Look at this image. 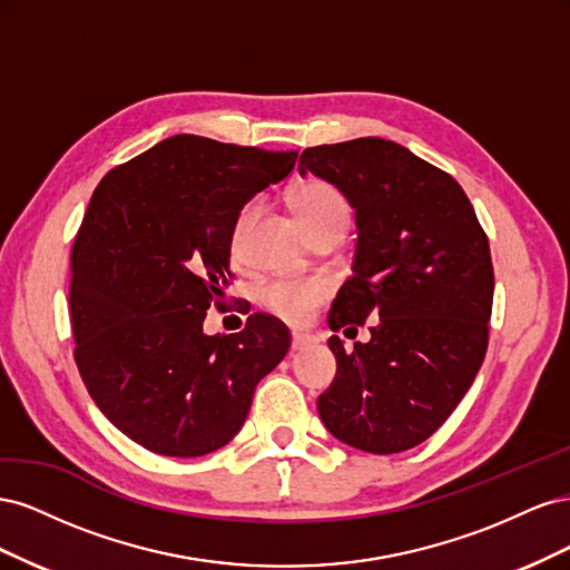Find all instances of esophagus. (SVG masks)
Wrapping results in <instances>:
<instances>
[{
    "label": "esophagus",
    "instance_id": "esophagus-1",
    "mask_svg": "<svg viewBox=\"0 0 570 570\" xmlns=\"http://www.w3.org/2000/svg\"><path fill=\"white\" fill-rule=\"evenodd\" d=\"M316 340L312 335H302V333H295L292 335V352H302L306 347H312Z\"/></svg>",
    "mask_w": 570,
    "mask_h": 570
}]
</instances>
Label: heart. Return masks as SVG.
<instances>
[{
  "mask_svg": "<svg viewBox=\"0 0 570 570\" xmlns=\"http://www.w3.org/2000/svg\"><path fill=\"white\" fill-rule=\"evenodd\" d=\"M289 204L314 239L327 233L344 235L350 226V202L342 195L340 187L327 180L312 178L299 183L292 189ZM258 214H262V199L252 197L239 206L233 218L230 254L235 262L245 258L247 237ZM327 297H331V285L323 278H275L258 292V299H262L266 312L292 325L306 323Z\"/></svg>",
  "mask_w": 570,
  "mask_h": 570,
  "instance_id": "heart-1",
  "label": "heart"
}]
</instances>
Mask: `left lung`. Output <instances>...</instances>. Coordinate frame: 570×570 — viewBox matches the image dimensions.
Wrapping results in <instances>:
<instances>
[{
  "label": "left lung",
  "mask_w": 570,
  "mask_h": 570,
  "mask_svg": "<svg viewBox=\"0 0 570 570\" xmlns=\"http://www.w3.org/2000/svg\"><path fill=\"white\" fill-rule=\"evenodd\" d=\"M333 183L356 212L352 278L333 302L331 331L368 342L344 350L318 396L323 425L340 442L396 454L452 416L488 352L494 271L490 243L461 185L383 137L308 147L299 174Z\"/></svg>",
  "instance_id": "obj_1"
}]
</instances>
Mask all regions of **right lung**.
I'll list each match as a JSON object with an SVG mask.
<instances>
[{
	"mask_svg": "<svg viewBox=\"0 0 570 570\" xmlns=\"http://www.w3.org/2000/svg\"><path fill=\"white\" fill-rule=\"evenodd\" d=\"M295 161L176 135L97 185L71 254L73 356L99 411L145 450H220L285 358L289 331L273 316L252 314L235 335H204L202 323L233 278L237 209Z\"/></svg>",
	"mask_w": 570,
	"mask_h": 570,
	"instance_id": "right-lung-1",
	"label": "right lung"
}]
</instances>
